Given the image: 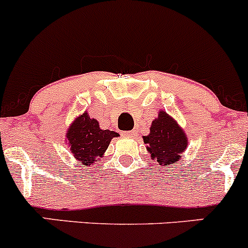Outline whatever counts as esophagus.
<instances>
[{
	"mask_svg": "<svg viewBox=\"0 0 248 248\" xmlns=\"http://www.w3.org/2000/svg\"><path fill=\"white\" fill-rule=\"evenodd\" d=\"M124 137H128V138H136L137 137V131H127L124 132Z\"/></svg>",
	"mask_w": 248,
	"mask_h": 248,
	"instance_id": "1",
	"label": "esophagus"
}]
</instances>
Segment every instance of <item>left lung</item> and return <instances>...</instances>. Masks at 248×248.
<instances>
[{
    "mask_svg": "<svg viewBox=\"0 0 248 248\" xmlns=\"http://www.w3.org/2000/svg\"><path fill=\"white\" fill-rule=\"evenodd\" d=\"M147 151L159 167L176 163L186 150L187 138L179 124L167 112L159 111L158 117L152 122L150 134L144 137Z\"/></svg>",
    "mask_w": 248,
    "mask_h": 248,
    "instance_id": "1",
    "label": "left lung"
}]
</instances>
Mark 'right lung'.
<instances>
[{
    "instance_id": "obj_1",
    "label": "right lung",
    "mask_w": 248,
    "mask_h": 248,
    "mask_svg": "<svg viewBox=\"0 0 248 248\" xmlns=\"http://www.w3.org/2000/svg\"><path fill=\"white\" fill-rule=\"evenodd\" d=\"M114 137L119 134L99 128L98 121L91 119L87 112L78 117L67 132L72 154L81 166H90L101 158Z\"/></svg>"
}]
</instances>
